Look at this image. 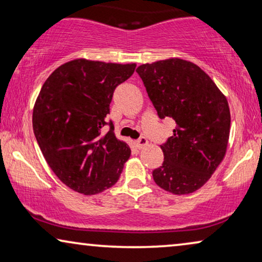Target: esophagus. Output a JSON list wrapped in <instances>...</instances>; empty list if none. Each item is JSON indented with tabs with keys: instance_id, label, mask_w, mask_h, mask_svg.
<instances>
[{
	"instance_id": "1",
	"label": "esophagus",
	"mask_w": 262,
	"mask_h": 262,
	"mask_svg": "<svg viewBox=\"0 0 262 262\" xmlns=\"http://www.w3.org/2000/svg\"><path fill=\"white\" fill-rule=\"evenodd\" d=\"M147 139L145 138V137H140V138H138L136 140V146H137V148H143V147H145L147 145Z\"/></svg>"
}]
</instances>
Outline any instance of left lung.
<instances>
[{"instance_id": "left-lung-1", "label": "left lung", "mask_w": 262, "mask_h": 262, "mask_svg": "<svg viewBox=\"0 0 262 262\" xmlns=\"http://www.w3.org/2000/svg\"><path fill=\"white\" fill-rule=\"evenodd\" d=\"M160 119L172 118L173 135L160 145L162 166L154 180L173 194H187L211 178L226 154L231 127L227 99L198 66L170 58L137 68Z\"/></svg>"}]
</instances>
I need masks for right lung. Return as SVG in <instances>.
<instances>
[{
  "label": "right lung",
  "mask_w": 262,
  "mask_h": 262,
  "mask_svg": "<svg viewBox=\"0 0 262 262\" xmlns=\"http://www.w3.org/2000/svg\"><path fill=\"white\" fill-rule=\"evenodd\" d=\"M135 69L136 64L75 59L43 84L34 106V134L48 165L71 190L92 195L118 182L131 150L105 118L115 89Z\"/></svg>",
  "instance_id": "obj_1"
}]
</instances>
